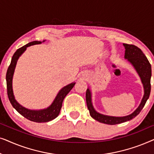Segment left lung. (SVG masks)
<instances>
[{"label": "left lung", "instance_id": "1", "mask_svg": "<svg viewBox=\"0 0 154 154\" xmlns=\"http://www.w3.org/2000/svg\"><path fill=\"white\" fill-rule=\"evenodd\" d=\"M123 45L125 48V58L127 59L133 65L136 71H137L138 74L142 80L143 85H144V94L140 106L132 114L123 117H113L100 114L94 110L92 104L90 91L89 89H87L85 98L87 106L90 111V116L96 121L104 124H108V125H116V124L124 123V122L128 121L134 119L142 111L143 107L146 104L147 100L149 97L151 92V66L148 59L146 58V57L143 53L141 49L137 46L126 43H123Z\"/></svg>", "mask_w": 154, "mask_h": 154}]
</instances>
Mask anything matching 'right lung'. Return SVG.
<instances>
[{
	"mask_svg": "<svg viewBox=\"0 0 154 154\" xmlns=\"http://www.w3.org/2000/svg\"><path fill=\"white\" fill-rule=\"evenodd\" d=\"M41 41H33L31 43H29L26 45L23 46V47L19 48L17 51L14 52L12 57L11 63H10L9 67H8L7 73H6V82H7V92L8 96L9 98V100L11 103L12 106L16 109L18 113H20L21 115L23 116L24 118H26L29 121L36 122V123H45L52 121L58 116L59 113L60 112L61 108L62 106L63 100L66 94L70 92V90L73 88L75 85V83H72L69 85L65 86L62 90L59 92V93L57 95L56 98L54 99V102L48 108L43 110L34 111V110H29L19 104L14 99L13 91H12V76L15 68L17 61L20 56L26 50V48L29 46L36 45V44H41Z\"/></svg>",
	"mask_w": 154,
	"mask_h": 154,
	"instance_id": "obj_1",
	"label": "right lung"
}]
</instances>
